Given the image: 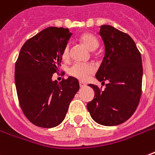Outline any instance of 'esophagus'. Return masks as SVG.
<instances>
[{"label":"esophagus","mask_w":155,"mask_h":155,"mask_svg":"<svg viewBox=\"0 0 155 155\" xmlns=\"http://www.w3.org/2000/svg\"><path fill=\"white\" fill-rule=\"evenodd\" d=\"M86 84H85V82H83V81H80V86H81V88H83V87H85Z\"/></svg>","instance_id":"obj_1"}]
</instances>
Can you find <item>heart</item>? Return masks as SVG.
Here are the masks:
<instances>
[{"label":"heart","mask_w":155,"mask_h":155,"mask_svg":"<svg viewBox=\"0 0 155 155\" xmlns=\"http://www.w3.org/2000/svg\"><path fill=\"white\" fill-rule=\"evenodd\" d=\"M80 40L81 43L87 47L90 50H95L98 47V40L92 33L90 32H84L80 36ZM61 57L63 59L67 60L70 58V45L67 44L63 48L61 53ZM95 72V67L91 64H81L75 63L69 70V74L81 81H85L88 77Z\"/></svg>","instance_id":"obj_1"}]
</instances>
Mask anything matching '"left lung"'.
<instances>
[{
	"instance_id": "left-lung-1",
	"label": "left lung",
	"mask_w": 155,
	"mask_h": 155,
	"mask_svg": "<svg viewBox=\"0 0 155 155\" xmlns=\"http://www.w3.org/2000/svg\"><path fill=\"white\" fill-rule=\"evenodd\" d=\"M100 36L105 44V56L96 77L106 84L101 91L90 84L94 99L87 103L92 119L104 126L126 122L138 107L142 94L141 54L128 34L109 25L101 26Z\"/></svg>"
}]
</instances>
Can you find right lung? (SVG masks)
I'll return each instance as SVG.
<instances>
[{
	"instance_id": "1",
	"label": "right lung",
	"mask_w": 155,
	"mask_h": 155,
	"mask_svg": "<svg viewBox=\"0 0 155 155\" xmlns=\"http://www.w3.org/2000/svg\"><path fill=\"white\" fill-rule=\"evenodd\" d=\"M72 33L68 28L50 27L26 41L15 64L17 97L23 114L41 127L58 126L65 117L79 89V81L70 76L52 81L61 64V53Z\"/></svg>"
}]
</instances>
